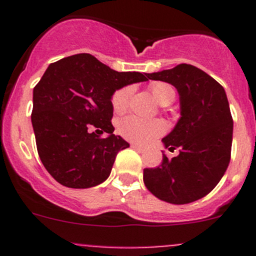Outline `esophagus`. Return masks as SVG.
<instances>
[{
	"label": "esophagus",
	"instance_id": "esophagus-1",
	"mask_svg": "<svg viewBox=\"0 0 256 256\" xmlns=\"http://www.w3.org/2000/svg\"><path fill=\"white\" fill-rule=\"evenodd\" d=\"M131 147H132V148H135V150H138V152H144V147L138 146V144H131Z\"/></svg>",
	"mask_w": 256,
	"mask_h": 256
}]
</instances>
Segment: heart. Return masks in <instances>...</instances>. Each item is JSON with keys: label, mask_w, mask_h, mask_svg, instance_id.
<instances>
[{"label": "heart", "mask_w": 256, "mask_h": 256, "mask_svg": "<svg viewBox=\"0 0 256 256\" xmlns=\"http://www.w3.org/2000/svg\"><path fill=\"white\" fill-rule=\"evenodd\" d=\"M154 100L160 105H170L176 98V90L167 82H154L150 86ZM134 88L125 86L116 90L112 95V104L116 114H122L128 109ZM118 131L122 138L132 142L146 144L160 138L166 131V125L161 120H142L136 116H128L118 121Z\"/></svg>", "instance_id": "obj_1"}]
</instances>
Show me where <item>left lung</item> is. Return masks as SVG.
<instances>
[{
  "mask_svg": "<svg viewBox=\"0 0 256 256\" xmlns=\"http://www.w3.org/2000/svg\"><path fill=\"white\" fill-rule=\"evenodd\" d=\"M147 78L176 88L180 118L162 138L166 148L178 147L180 154L168 160L164 154L158 167L144 168V186L167 203H192L218 184L230 161L233 118L226 90L190 64L147 74Z\"/></svg>",
  "mask_w": 256,
  "mask_h": 256,
  "instance_id": "left-lung-1",
  "label": "left lung"
}]
</instances>
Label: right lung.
Returning <instances> with one entry per match:
<instances>
[{
    "mask_svg": "<svg viewBox=\"0 0 256 256\" xmlns=\"http://www.w3.org/2000/svg\"><path fill=\"white\" fill-rule=\"evenodd\" d=\"M147 80L146 73L116 72L88 53L49 64L33 89L30 118L40 161L56 182L90 188L108 180L118 152L130 146L114 134L112 95ZM94 127L107 138L92 133Z\"/></svg>",
    "mask_w": 256,
    "mask_h": 256,
    "instance_id": "obj_1",
    "label": "right lung"
}]
</instances>
